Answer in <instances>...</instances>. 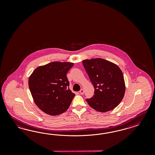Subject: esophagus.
Instances as JSON below:
<instances>
[{"instance_id": "1", "label": "esophagus", "mask_w": 155, "mask_h": 155, "mask_svg": "<svg viewBox=\"0 0 155 155\" xmlns=\"http://www.w3.org/2000/svg\"><path fill=\"white\" fill-rule=\"evenodd\" d=\"M80 93L81 94H84V89H81L80 90Z\"/></svg>"}]
</instances>
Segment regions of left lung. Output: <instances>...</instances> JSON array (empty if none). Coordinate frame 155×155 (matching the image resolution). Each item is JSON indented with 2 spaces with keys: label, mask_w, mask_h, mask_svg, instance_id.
<instances>
[{
  "label": "left lung",
  "mask_w": 155,
  "mask_h": 155,
  "mask_svg": "<svg viewBox=\"0 0 155 155\" xmlns=\"http://www.w3.org/2000/svg\"><path fill=\"white\" fill-rule=\"evenodd\" d=\"M82 64L95 89L94 96L86 99L90 106L102 113L115 108L125 93L122 71L116 64L102 58L86 60Z\"/></svg>",
  "instance_id": "left-lung-1"
}]
</instances>
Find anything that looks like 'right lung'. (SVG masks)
I'll use <instances>...</instances> for the list:
<instances>
[{
  "label": "right lung",
  "instance_id": "add662e5",
  "mask_svg": "<svg viewBox=\"0 0 155 155\" xmlns=\"http://www.w3.org/2000/svg\"><path fill=\"white\" fill-rule=\"evenodd\" d=\"M73 65L71 62H52L37 68L29 78L34 102L43 112L54 116L69 107L75 94L69 89L66 74Z\"/></svg>",
  "mask_w": 155,
  "mask_h": 155
}]
</instances>
